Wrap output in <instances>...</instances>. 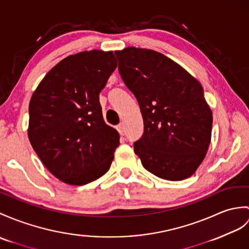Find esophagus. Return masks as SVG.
Wrapping results in <instances>:
<instances>
[{
	"label": "esophagus",
	"mask_w": 249,
	"mask_h": 249,
	"mask_svg": "<svg viewBox=\"0 0 249 249\" xmlns=\"http://www.w3.org/2000/svg\"><path fill=\"white\" fill-rule=\"evenodd\" d=\"M117 130L119 131L120 135H124V124L123 123H120L118 126H117Z\"/></svg>",
	"instance_id": "esophagus-1"
}]
</instances>
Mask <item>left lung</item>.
Here are the masks:
<instances>
[{
    "instance_id": "left-lung-1",
    "label": "left lung",
    "mask_w": 249,
    "mask_h": 249,
    "mask_svg": "<svg viewBox=\"0 0 249 249\" xmlns=\"http://www.w3.org/2000/svg\"><path fill=\"white\" fill-rule=\"evenodd\" d=\"M123 82L140 106L144 131L134 151L144 169L183 180L203 162L211 141L212 111L197 79L158 52H115Z\"/></svg>"
}]
</instances>
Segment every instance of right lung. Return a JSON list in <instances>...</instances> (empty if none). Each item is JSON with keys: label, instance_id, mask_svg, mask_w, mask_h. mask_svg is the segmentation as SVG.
<instances>
[{"label": "right lung", "instance_id": "1", "mask_svg": "<svg viewBox=\"0 0 249 249\" xmlns=\"http://www.w3.org/2000/svg\"><path fill=\"white\" fill-rule=\"evenodd\" d=\"M117 66L112 52L68 56L33 93L28 139L46 169L68 184L89 183L111 165L120 135L104 121L100 93Z\"/></svg>", "mask_w": 249, "mask_h": 249}]
</instances>
